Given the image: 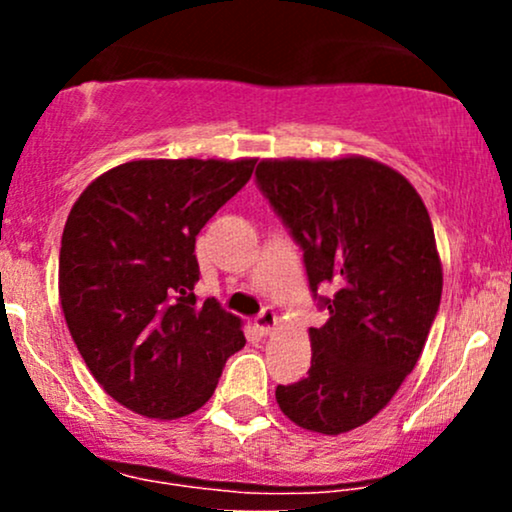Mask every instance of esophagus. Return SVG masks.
I'll use <instances>...</instances> for the list:
<instances>
[{
	"mask_svg": "<svg viewBox=\"0 0 512 512\" xmlns=\"http://www.w3.org/2000/svg\"><path fill=\"white\" fill-rule=\"evenodd\" d=\"M276 322H279V320H276V313L272 308H264L262 313L255 317V327H257V332H260V334H272Z\"/></svg>",
	"mask_w": 512,
	"mask_h": 512,
	"instance_id": "esophagus-1",
	"label": "esophagus"
}]
</instances>
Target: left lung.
<instances>
[{
  "label": "left lung",
  "instance_id": "8db88e82",
  "mask_svg": "<svg viewBox=\"0 0 512 512\" xmlns=\"http://www.w3.org/2000/svg\"><path fill=\"white\" fill-rule=\"evenodd\" d=\"M257 185L303 248L310 289L330 320L310 327V370L276 387L305 431L368 424L414 370L436 320L443 267L431 216L411 182L366 156L267 158Z\"/></svg>",
  "mask_w": 512,
  "mask_h": 512
}]
</instances>
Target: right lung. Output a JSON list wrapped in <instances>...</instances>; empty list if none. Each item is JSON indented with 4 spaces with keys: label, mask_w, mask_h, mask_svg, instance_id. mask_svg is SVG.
<instances>
[{
    "label": "right lung",
    "mask_w": 512,
    "mask_h": 512,
    "mask_svg": "<svg viewBox=\"0 0 512 512\" xmlns=\"http://www.w3.org/2000/svg\"><path fill=\"white\" fill-rule=\"evenodd\" d=\"M257 158H142L98 175L76 199L60 248L64 320L98 385L146 419L209 402L245 346L236 315L197 301L195 240Z\"/></svg>",
    "instance_id": "1"
}]
</instances>
